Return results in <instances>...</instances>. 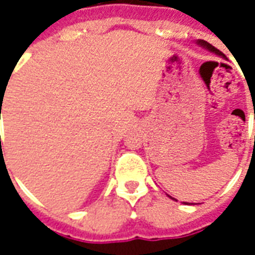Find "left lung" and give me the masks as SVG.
Returning <instances> with one entry per match:
<instances>
[{
  "mask_svg": "<svg viewBox=\"0 0 255 255\" xmlns=\"http://www.w3.org/2000/svg\"><path fill=\"white\" fill-rule=\"evenodd\" d=\"M197 45H200V46H201V47H204V49L209 50L210 53H214V54H216V55H220V57L225 58V55H224V53H222V51H220V50H218V49H216L214 46H212V45H210V43H208V42H206V41L198 39ZM169 197H170V196H169ZM170 198H172V197H170ZM172 200H174V198H172Z\"/></svg>",
  "mask_w": 255,
  "mask_h": 255,
  "instance_id": "obj_1",
  "label": "left lung"
}]
</instances>
